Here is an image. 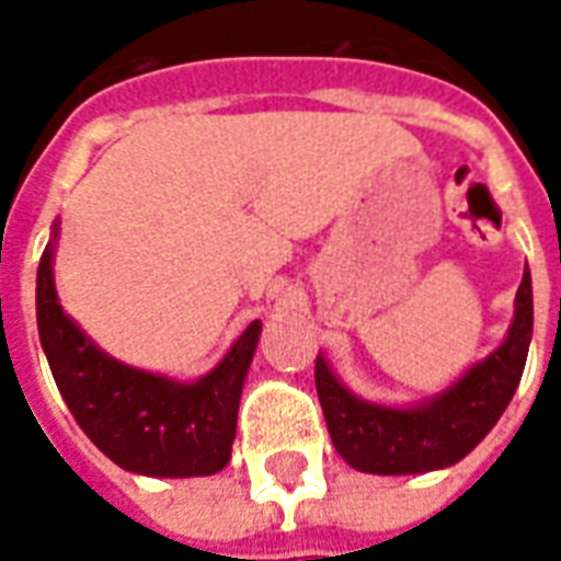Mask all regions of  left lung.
Segmentation results:
<instances>
[{
  "mask_svg": "<svg viewBox=\"0 0 561 561\" xmlns=\"http://www.w3.org/2000/svg\"><path fill=\"white\" fill-rule=\"evenodd\" d=\"M531 342V276L523 270L514 321L499 348L471 364L442 393L414 405L357 397L318 354L316 388L333 447L366 474H423L447 469L481 445L517 393Z\"/></svg>",
  "mask_w": 561,
  "mask_h": 561,
  "instance_id": "1",
  "label": "left lung"
}]
</instances>
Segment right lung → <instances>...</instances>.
I'll return each mask as SVG.
<instances>
[{
	"mask_svg": "<svg viewBox=\"0 0 561 561\" xmlns=\"http://www.w3.org/2000/svg\"><path fill=\"white\" fill-rule=\"evenodd\" d=\"M56 237L59 221H54V237L38 264L35 312L56 388L80 430L104 457L135 474L204 478L225 469L261 321H252L219 364L195 381L123 364L102 352L59 306L54 282Z\"/></svg>",
	"mask_w": 561,
	"mask_h": 561,
	"instance_id": "1",
	"label": "right lung"
}]
</instances>
